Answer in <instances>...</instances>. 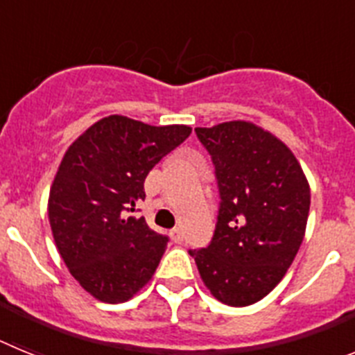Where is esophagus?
Returning <instances> with one entry per match:
<instances>
[{
  "label": "esophagus",
  "mask_w": 355,
  "mask_h": 355,
  "mask_svg": "<svg viewBox=\"0 0 355 355\" xmlns=\"http://www.w3.org/2000/svg\"><path fill=\"white\" fill-rule=\"evenodd\" d=\"M171 238L174 243H181V241H183V231H181L180 227L171 229Z\"/></svg>",
  "instance_id": "34e87169"
}]
</instances>
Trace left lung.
Wrapping results in <instances>:
<instances>
[{
    "instance_id": "obj_1",
    "label": "left lung",
    "mask_w": 355,
    "mask_h": 355,
    "mask_svg": "<svg viewBox=\"0 0 355 355\" xmlns=\"http://www.w3.org/2000/svg\"><path fill=\"white\" fill-rule=\"evenodd\" d=\"M196 133L211 156L220 202L209 245L188 252L215 299L250 306L277 286L299 252L309 184L293 153L250 122Z\"/></svg>"
}]
</instances>
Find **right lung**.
<instances>
[{"label":"right lung","mask_w":355,"mask_h":355,"mask_svg":"<svg viewBox=\"0 0 355 355\" xmlns=\"http://www.w3.org/2000/svg\"><path fill=\"white\" fill-rule=\"evenodd\" d=\"M190 133L183 124L110 115L65 153L49 192V224L72 277L97 300L124 302L155 274L168 236L130 215L146 199L147 174Z\"/></svg>","instance_id":"right-lung-1"}]
</instances>
